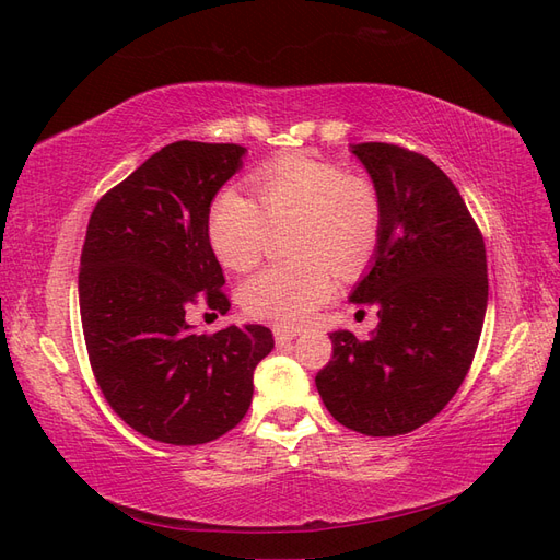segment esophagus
Segmentation results:
<instances>
[{
    "mask_svg": "<svg viewBox=\"0 0 560 560\" xmlns=\"http://www.w3.org/2000/svg\"><path fill=\"white\" fill-rule=\"evenodd\" d=\"M273 334H276V343L282 348V346H287V343H292V338L296 336V329L276 327V329H273Z\"/></svg>",
    "mask_w": 560,
    "mask_h": 560,
    "instance_id": "esophagus-1",
    "label": "esophagus"
}]
</instances>
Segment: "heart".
<instances>
[{
  "mask_svg": "<svg viewBox=\"0 0 560 560\" xmlns=\"http://www.w3.org/2000/svg\"><path fill=\"white\" fill-rule=\"evenodd\" d=\"M252 182L259 202L238 189L212 200L208 238L226 268L247 270L261 259L273 231L294 224L290 252L301 259L259 268L238 296L247 315L296 327L334 296L331 266L352 273L376 249L383 202L371 179L311 156L268 163Z\"/></svg>",
  "mask_w": 560,
  "mask_h": 560,
  "instance_id": "b5f03b06",
  "label": "heart"
}]
</instances>
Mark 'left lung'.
<instances>
[{
	"label": "left lung",
	"instance_id": "1",
	"mask_svg": "<svg viewBox=\"0 0 560 560\" xmlns=\"http://www.w3.org/2000/svg\"><path fill=\"white\" fill-rule=\"evenodd\" d=\"M383 202L371 270L350 294L378 308L369 338L334 331L315 385L348 430L397 436L453 399L479 346L488 303L483 235L460 191L428 156L385 142L352 144Z\"/></svg>",
	"mask_w": 560,
	"mask_h": 560
}]
</instances>
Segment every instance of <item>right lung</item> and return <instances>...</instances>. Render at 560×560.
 <instances>
[{"instance_id": "obj_1", "label": "right lung", "mask_w": 560, "mask_h": 560, "mask_svg": "<svg viewBox=\"0 0 560 560\" xmlns=\"http://www.w3.org/2000/svg\"><path fill=\"white\" fill-rule=\"evenodd\" d=\"M245 151L167 144L100 198L89 219L79 308L93 376L118 418L163 444H208L238 425L254 369L273 350L261 325L196 334L186 322L200 303L231 308L208 214Z\"/></svg>"}]
</instances>
